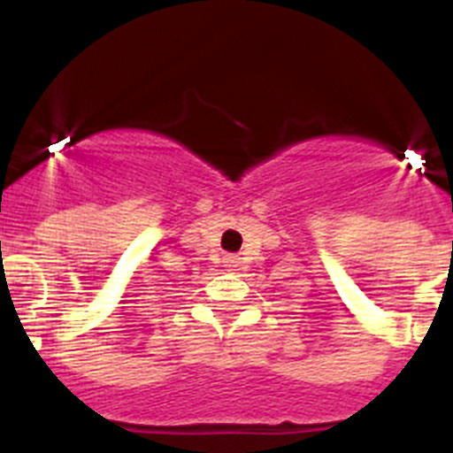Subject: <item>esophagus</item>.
<instances>
[{
  "mask_svg": "<svg viewBox=\"0 0 453 453\" xmlns=\"http://www.w3.org/2000/svg\"><path fill=\"white\" fill-rule=\"evenodd\" d=\"M223 263H226V267L232 272V269L239 267L241 258H239V256H236V254H226V256H223Z\"/></svg>",
  "mask_w": 453,
  "mask_h": 453,
  "instance_id": "1",
  "label": "esophagus"
}]
</instances>
